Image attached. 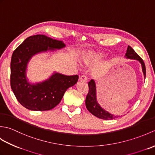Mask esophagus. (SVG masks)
Segmentation results:
<instances>
[{"instance_id":"obj_1","label":"esophagus","mask_w":155,"mask_h":155,"mask_svg":"<svg viewBox=\"0 0 155 155\" xmlns=\"http://www.w3.org/2000/svg\"><path fill=\"white\" fill-rule=\"evenodd\" d=\"M79 80L81 81L85 82V83H86V82H87V81H88L87 77H85V76H81V77H79Z\"/></svg>"}]
</instances>
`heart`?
<instances>
[{
	"label": "heart",
	"instance_id": "b5f03b06",
	"mask_svg": "<svg viewBox=\"0 0 155 155\" xmlns=\"http://www.w3.org/2000/svg\"><path fill=\"white\" fill-rule=\"evenodd\" d=\"M103 57V54L101 52H89L87 54L83 57V61L85 63H90L94 61L98 60Z\"/></svg>",
	"mask_w": 155,
	"mask_h": 155
}]
</instances>
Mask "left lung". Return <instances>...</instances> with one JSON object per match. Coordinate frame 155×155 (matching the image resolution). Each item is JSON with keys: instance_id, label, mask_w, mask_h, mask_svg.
I'll use <instances>...</instances> for the list:
<instances>
[{"instance_id": "1", "label": "left lung", "mask_w": 155, "mask_h": 155, "mask_svg": "<svg viewBox=\"0 0 155 155\" xmlns=\"http://www.w3.org/2000/svg\"><path fill=\"white\" fill-rule=\"evenodd\" d=\"M125 57L129 59H134V60H137L140 62L141 66H142L144 78H145L146 68L144 61L130 46H128L127 52L125 54ZM88 87H89V91H88V93L86 97V100H85V104H86L87 110L91 114L94 115L95 117L101 118V119L112 120L117 117H119L118 116H114V115L109 113L108 111L105 110L104 108H102L100 106V104H98L97 99V87L95 81L93 79H91L88 82Z\"/></svg>"}]
</instances>
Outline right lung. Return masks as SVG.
Returning <instances> with one entry per match:
<instances>
[{"label":"right lung","mask_w":155,"mask_h":155,"mask_svg":"<svg viewBox=\"0 0 155 155\" xmlns=\"http://www.w3.org/2000/svg\"><path fill=\"white\" fill-rule=\"evenodd\" d=\"M65 47L61 41L37 35L26 38L13 52L11 86L16 99L23 107L35 111L51 110L59 104L66 91L77 83L78 75L67 76L56 72L40 83H31L27 78V65L34 55Z\"/></svg>","instance_id":"right-lung-1"}]
</instances>
